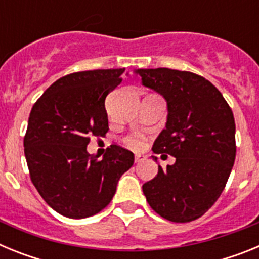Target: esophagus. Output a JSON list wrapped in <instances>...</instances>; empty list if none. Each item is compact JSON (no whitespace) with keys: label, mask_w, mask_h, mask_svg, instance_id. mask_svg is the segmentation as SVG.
Segmentation results:
<instances>
[{"label":"esophagus","mask_w":259,"mask_h":259,"mask_svg":"<svg viewBox=\"0 0 259 259\" xmlns=\"http://www.w3.org/2000/svg\"><path fill=\"white\" fill-rule=\"evenodd\" d=\"M145 159H146V157H145V155H143V154L135 155V162H136V163H140V162L145 161Z\"/></svg>","instance_id":"esophagus-1"}]
</instances>
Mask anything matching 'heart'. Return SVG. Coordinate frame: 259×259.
<instances>
[{"label": "heart", "instance_id": "b5f03b06", "mask_svg": "<svg viewBox=\"0 0 259 259\" xmlns=\"http://www.w3.org/2000/svg\"><path fill=\"white\" fill-rule=\"evenodd\" d=\"M144 141H145V137H144L143 135L134 134L125 137L124 143L127 144L128 146L134 148V149H140L141 146L144 145Z\"/></svg>", "mask_w": 259, "mask_h": 259}]
</instances>
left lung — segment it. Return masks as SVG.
<instances>
[{
	"mask_svg": "<svg viewBox=\"0 0 259 259\" xmlns=\"http://www.w3.org/2000/svg\"><path fill=\"white\" fill-rule=\"evenodd\" d=\"M136 72L144 85L167 101L166 128L153 152L176 158L166 170L158 166L157 176L143 185V192L162 218L192 222L217 202L230 178L236 157L232 110L218 89L197 74L164 67Z\"/></svg>",
	"mask_w": 259,
	"mask_h": 259,
	"instance_id": "8db88e82",
	"label": "left lung"
}]
</instances>
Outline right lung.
Returning <instances> with one entry per match:
<instances>
[{"mask_svg":"<svg viewBox=\"0 0 259 259\" xmlns=\"http://www.w3.org/2000/svg\"><path fill=\"white\" fill-rule=\"evenodd\" d=\"M124 68L66 75L35 102L24 136L29 176L45 202L67 218L97 214L115 194L134 153L113 144L102 159L91 155V137L109 131L105 98L122 83Z\"/></svg>","mask_w":259,"mask_h":259,"instance_id":"1","label":"right lung"}]
</instances>
